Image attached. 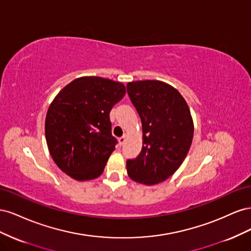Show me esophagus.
Masks as SVG:
<instances>
[{
    "instance_id": "1",
    "label": "esophagus",
    "mask_w": 251,
    "mask_h": 251,
    "mask_svg": "<svg viewBox=\"0 0 251 251\" xmlns=\"http://www.w3.org/2000/svg\"><path fill=\"white\" fill-rule=\"evenodd\" d=\"M126 135H124L123 137H120V138L118 139V141H119V144H120V146H123V144L125 143V141H126Z\"/></svg>"
}]
</instances>
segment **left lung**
Segmentation results:
<instances>
[{
	"instance_id": "obj_1",
	"label": "left lung",
	"mask_w": 251,
	"mask_h": 251,
	"mask_svg": "<svg viewBox=\"0 0 251 251\" xmlns=\"http://www.w3.org/2000/svg\"><path fill=\"white\" fill-rule=\"evenodd\" d=\"M126 89L141 119L143 144L126 161L127 175L141 184L160 183L180 168L192 146L191 111L179 91L163 81H132Z\"/></svg>"
}]
</instances>
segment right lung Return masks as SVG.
Returning a JSON list of instances; mask_svg holds the SVG:
<instances>
[{
	"instance_id": "add662e5",
	"label": "right lung",
	"mask_w": 251,
	"mask_h": 251,
	"mask_svg": "<svg viewBox=\"0 0 251 251\" xmlns=\"http://www.w3.org/2000/svg\"><path fill=\"white\" fill-rule=\"evenodd\" d=\"M126 94L124 83L97 76L74 79L51 102L45 135L53 161L68 176L100 177L117 140L110 112Z\"/></svg>"
}]
</instances>
